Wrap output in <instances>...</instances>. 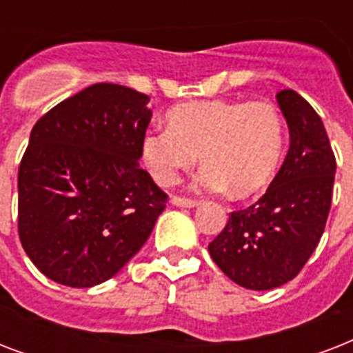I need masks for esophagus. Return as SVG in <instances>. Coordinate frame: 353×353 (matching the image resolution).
Wrapping results in <instances>:
<instances>
[{
    "instance_id": "34e87169",
    "label": "esophagus",
    "mask_w": 353,
    "mask_h": 353,
    "mask_svg": "<svg viewBox=\"0 0 353 353\" xmlns=\"http://www.w3.org/2000/svg\"><path fill=\"white\" fill-rule=\"evenodd\" d=\"M172 205L174 207H183V209H194V207H198L199 201L196 199H188V198H172Z\"/></svg>"
}]
</instances>
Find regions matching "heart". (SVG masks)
I'll return each instance as SVG.
<instances>
[{
	"mask_svg": "<svg viewBox=\"0 0 353 353\" xmlns=\"http://www.w3.org/2000/svg\"><path fill=\"white\" fill-rule=\"evenodd\" d=\"M284 121L271 102L194 101L172 108L166 128L141 139V157L161 187H174L201 154L198 187L249 198L273 181L284 154Z\"/></svg>",
	"mask_w": 353,
	"mask_h": 353,
	"instance_id": "b5f03b06",
	"label": "heart"
}]
</instances>
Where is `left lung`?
<instances>
[{"label":"left lung","instance_id":"1","mask_svg":"<svg viewBox=\"0 0 353 353\" xmlns=\"http://www.w3.org/2000/svg\"><path fill=\"white\" fill-rule=\"evenodd\" d=\"M288 128L284 165L256 203L231 212L209 243L216 265L241 288L265 291L295 279L328 220L335 155L317 112L293 90L276 93Z\"/></svg>","mask_w":353,"mask_h":353}]
</instances>
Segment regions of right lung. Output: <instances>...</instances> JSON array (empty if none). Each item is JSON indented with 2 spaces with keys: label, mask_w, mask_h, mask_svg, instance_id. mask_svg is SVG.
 <instances>
[{
  "label": "right lung",
  "mask_w": 353,
  "mask_h": 353,
  "mask_svg": "<svg viewBox=\"0 0 353 353\" xmlns=\"http://www.w3.org/2000/svg\"><path fill=\"white\" fill-rule=\"evenodd\" d=\"M150 97L93 84L36 122L18 172V231L47 279L93 288L148 240L166 194L139 166Z\"/></svg>",
  "instance_id": "obj_1"
}]
</instances>
